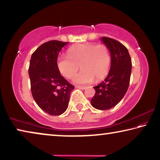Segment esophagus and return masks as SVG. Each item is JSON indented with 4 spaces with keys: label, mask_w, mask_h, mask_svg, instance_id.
<instances>
[{
    "label": "esophagus",
    "mask_w": 160,
    "mask_h": 160,
    "mask_svg": "<svg viewBox=\"0 0 160 160\" xmlns=\"http://www.w3.org/2000/svg\"><path fill=\"white\" fill-rule=\"evenodd\" d=\"M76 88L78 89H80V90H85V89H86V87L80 86V85H76Z\"/></svg>",
    "instance_id": "esophagus-1"
}]
</instances>
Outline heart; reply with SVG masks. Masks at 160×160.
<instances>
[{
    "label": "heart",
    "mask_w": 160,
    "mask_h": 160,
    "mask_svg": "<svg viewBox=\"0 0 160 160\" xmlns=\"http://www.w3.org/2000/svg\"><path fill=\"white\" fill-rule=\"evenodd\" d=\"M68 56H58L56 61L59 72L68 79L74 76L79 68L82 71L74 78V82L88 84L94 80L99 81L106 77L109 70L111 56L106 45L92 43L72 46Z\"/></svg>",
    "instance_id": "b5f03b06"
}]
</instances>
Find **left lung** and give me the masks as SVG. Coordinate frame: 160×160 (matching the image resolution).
I'll list each match as a JSON object with an SVG mask.
<instances>
[{
	"label": "left lung",
	"mask_w": 160,
	"mask_h": 160,
	"mask_svg": "<svg viewBox=\"0 0 160 160\" xmlns=\"http://www.w3.org/2000/svg\"><path fill=\"white\" fill-rule=\"evenodd\" d=\"M102 41L110 51L111 68L104 80L94 87L95 94L91 104L95 109L107 110L115 107L128 90L132 62L128 49L121 42L106 37Z\"/></svg>",
	"instance_id": "8db88e82"
}]
</instances>
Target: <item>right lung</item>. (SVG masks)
<instances>
[{"mask_svg": "<svg viewBox=\"0 0 160 160\" xmlns=\"http://www.w3.org/2000/svg\"><path fill=\"white\" fill-rule=\"evenodd\" d=\"M68 42H45L32 53L29 66L32 97L44 112L58 116L66 112L74 86L61 75L56 66L58 53Z\"/></svg>", "mask_w": 160, "mask_h": 160, "instance_id": "1", "label": "right lung"}]
</instances>
